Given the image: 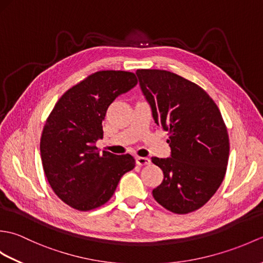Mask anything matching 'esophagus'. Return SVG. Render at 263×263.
Returning <instances> with one entry per match:
<instances>
[{"instance_id": "1", "label": "esophagus", "mask_w": 263, "mask_h": 263, "mask_svg": "<svg viewBox=\"0 0 263 263\" xmlns=\"http://www.w3.org/2000/svg\"><path fill=\"white\" fill-rule=\"evenodd\" d=\"M136 161L139 166H146V165H149L150 163H152L150 159L147 157H137Z\"/></svg>"}]
</instances>
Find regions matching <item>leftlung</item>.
I'll use <instances>...</instances> for the list:
<instances>
[{
    "mask_svg": "<svg viewBox=\"0 0 263 263\" xmlns=\"http://www.w3.org/2000/svg\"><path fill=\"white\" fill-rule=\"evenodd\" d=\"M137 76L155 123L170 135L171 158L153 157L164 180L153 195L165 209L185 215L204 205L224 180L230 138L220 110L197 83L166 70Z\"/></svg>",
    "mask_w": 263,
    "mask_h": 263,
    "instance_id": "obj_1",
    "label": "left lung"
}]
</instances>
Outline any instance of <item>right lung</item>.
I'll return each mask as SVG.
<instances>
[{"instance_id": "add662e5", "label": "right lung", "mask_w": 263, "mask_h": 263, "mask_svg": "<svg viewBox=\"0 0 263 263\" xmlns=\"http://www.w3.org/2000/svg\"><path fill=\"white\" fill-rule=\"evenodd\" d=\"M138 83L133 72L102 70L66 90L48 115L41 138L44 173L54 193L79 211L113 197L121 177L135 168L131 155L99 153L106 110Z\"/></svg>"}]
</instances>
